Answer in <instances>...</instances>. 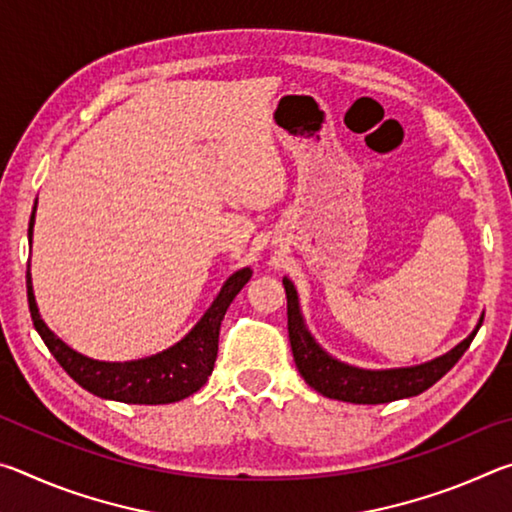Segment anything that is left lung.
<instances>
[{
	"mask_svg": "<svg viewBox=\"0 0 512 512\" xmlns=\"http://www.w3.org/2000/svg\"><path fill=\"white\" fill-rule=\"evenodd\" d=\"M284 291H287V314H289V341L293 350L298 372L307 384L329 400H341L352 404H386L404 397L420 395L429 386L447 375L454 368V363L463 357V352L470 348L472 339L479 332L483 316L479 323L452 350L440 354V357L418 363V366L406 368H359L352 363H345L329 354L320 345L314 334L309 332L300 309L298 291L287 275L282 277Z\"/></svg>",
	"mask_w": 512,
	"mask_h": 512,
	"instance_id": "obj_1",
	"label": "left lung"
}]
</instances>
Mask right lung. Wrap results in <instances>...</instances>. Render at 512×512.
Returning a JSON list of instances; mask_svg holds the SVG:
<instances>
[{"label":"right lung","instance_id":"obj_1","mask_svg":"<svg viewBox=\"0 0 512 512\" xmlns=\"http://www.w3.org/2000/svg\"><path fill=\"white\" fill-rule=\"evenodd\" d=\"M36 207L38 198L29 221V244H33ZM250 275H253V271L248 266L232 273L223 282L219 296L214 298L201 320L189 329L183 339L158 354L133 361L90 359L69 348L63 339H58L40 316L31 282V264L27 268V296L33 325H36L40 339L45 341L49 352L54 354L67 375L83 386L85 391L103 397V400L124 404H171L194 395L205 384L207 377L212 375L216 350H219L221 320L230 302L246 287Z\"/></svg>","mask_w":512,"mask_h":512}]
</instances>
